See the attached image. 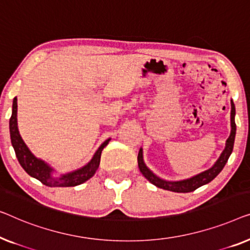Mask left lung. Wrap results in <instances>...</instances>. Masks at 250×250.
<instances>
[{
    "mask_svg": "<svg viewBox=\"0 0 250 250\" xmlns=\"http://www.w3.org/2000/svg\"><path fill=\"white\" fill-rule=\"evenodd\" d=\"M234 115H235V108L233 102L231 101V133L230 137L227 140L226 148H224L223 153L221 154L220 159L216 161V163L213 165L212 167L208 168L207 171H204L203 173H199L187 180L177 181V182H170L162 180V179L157 178L155 174L152 173V171L148 170L147 167L144 163L143 160V150L139 149L138 153V167L139 170L142 172V174L145 177L149 182H152L153 185H155L156 187L165 189V190H170L173 192H191L196 190L197 188L202 187V186L208 184L216 177L217 174L222 171L224 165L227 164L228 160L233 149V144H234V137H235V122H234Z\"/></svg>",
    "mask_w": 250,
    "mask_h": 250,
    "instance_id": "left-lung-1",
    "label": "left lung"
}]
</instances>
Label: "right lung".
<instances>
[{"instance_id": "1", "label": "right lung", "mask_w": 250, "mask_h": 250, "mask_svg": "<svg viewBox=\"0 0 250 250\" xmlns=\"http://www.w3.org/2000/svg\"><path fill=\"white\" fill-rule=\"evenodd\" d=\"M17 107H18L17 97H15L12 105V115L10 118V136H11V143L13 148H15L17 159H18L20 165L28 174L36 178L42 184L48 186V187H75V186L83 184V182L93 177L95 172L97 171L98 167H100L102 150L107 145L110 139L105 140L102 144L97 152L95 153L93 159L86 167L79 168L75 172H71V173L62 175L60 178H53L52 177V168L47 167V164H45L43 161L36 159L30 153V150L28 149L26 144L21 138L18 130V124H17Z\"/></svg>"}]
</instances>
